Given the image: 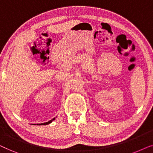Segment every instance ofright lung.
<instances>
[{"mask_svg": "<svg viewBox=\"0 0 153 153\" xmlns=\"http://www.w3.org/2000/svg\"><path fill=\"white\" fill-rule=\"evenodd\" d=\"M55 120V117H54V118H53L52 120H50V121L47 122V123H41V124H37V125H48V124H50L51 123H52V122L53 120Z\"/></svg>", "mask_w": 153, "mask_h": 153, "instance_id": "right-lung-1", "label": "right lung"}]
</instances>
